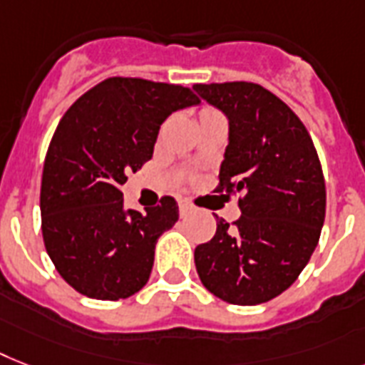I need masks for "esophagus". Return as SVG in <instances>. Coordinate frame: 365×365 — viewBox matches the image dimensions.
Segmentation results:
<instances>
[{
  "label": "esophagus",
  "mask_w": 365,
  "mask_h": 365,
  "mask_svg": "<svg viewBox=\"0 0 365 365\" xmlns=\"http://www.w3.org/2000/svg\"><path fill=\"white\" fill-rule=\"evenodd\" d=\"M192 212V206L187 202V200H180V215H187V213Z\"/></svg>",
  "instance_id": "obj_1"
}]
</instances>
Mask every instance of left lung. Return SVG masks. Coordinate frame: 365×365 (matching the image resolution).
I'll list each match as a JSON object with an SVG mask.
<instances>
[{
    "label": "left lung",
    "instance_id": "left-lung-1",
    "mask_svg": "<svg viewBox=\"0 0 365 365\" xmlns=\"http://www.w3.org/2000/svg\"><path fill=\"white\" fill-rule=\"evenodd\" d=\"M229 118V146L215 192L236 195L232 225L197 245L202 285L234 306H257L289 289L315 251L327 213L322 167L306 125L253 82L192 86Z\"/></svg>",
    "mask_w": 365,
    "mask_h": 365
}]
</instances>
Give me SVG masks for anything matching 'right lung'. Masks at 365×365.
I'll return each mask as SVG.
<instances>
[{
	"instance_id": "right-lung-1",
	"label": "right lung",
	"mask_w": 365,
	"mask_h": 365,
	"mask_svg": "<svg viewBox=\"0 0 365 365\" xmlns=\"http://www.w3.org/2000/svg\"><path fill=\"white\" fill-rule=\"evenodd\" d=\"M198 101L183 86L112 76L59 120L44 157L41 229L76 292L114 302L148 283L157 238L178 221V202L161 197L144 212H125L120 187L152 159L163 121Z\"/></svg>"
}]
</instances>
